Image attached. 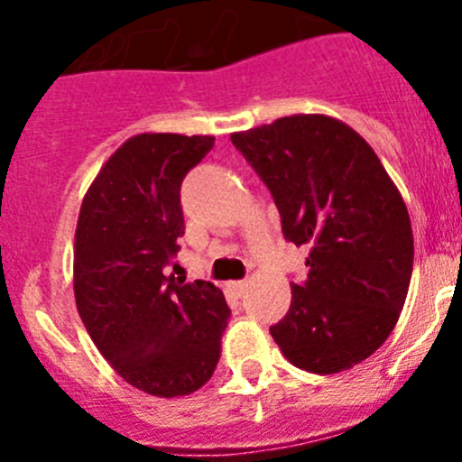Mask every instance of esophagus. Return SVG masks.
I'll return each instance as SVG.
<instances>
[{"mask_svg": "<svg viewBox=\"0 0 462 462\" xmlns=\"http://www.w3.org/2000/svg\"><path fill=\"white\" fill-rule=\"evenodd\" d=\"M245 287H247V282L245 280H236V282H226V289L234 293H243Z\"/></svg>", "mask_w": 462, "mask_h": 462, "instance_id": "obj_1", "label": "esophagus"}]
</instances>
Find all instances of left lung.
<instances>
[{"label":"left lung","mask_w":462,"mask_h":462,"mask_svg":"<svg viewBox=\"0 0 462 462\" xmlns=\"http://www.w3.org/2000/svg\"><path fill=\"white\" fill-rule=\"evenodd\" d=\"M231 143L271 189L282 234L310 268L271 326L296 368L336 374L373 356L405 305L414 263L410 212L374 150L328 116H289Z\"/></svg>","instance_id":"1"}]
</instances>
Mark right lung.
Returning <instances> with one entry per match:
<instances>
[{
	"instance_id": "right-lung-1",
	"label": "right lung",
	"mask_w": 462,
	"mask_h": 462,
	"mask_svg": "<svg viewBox=\"0 0 462 462\" xmlns=\"http://www.w3.org/2000/svg\"><path fill=\"white\" fill-rule=\"evenodd\" d=\"M215 136L136 134L101 166L73 243L80 319L110 368L157 398L189 395L212 377L231 310L212 282L164 268L185 234L180 185Z\"/></svg>"
}]
</instances>
